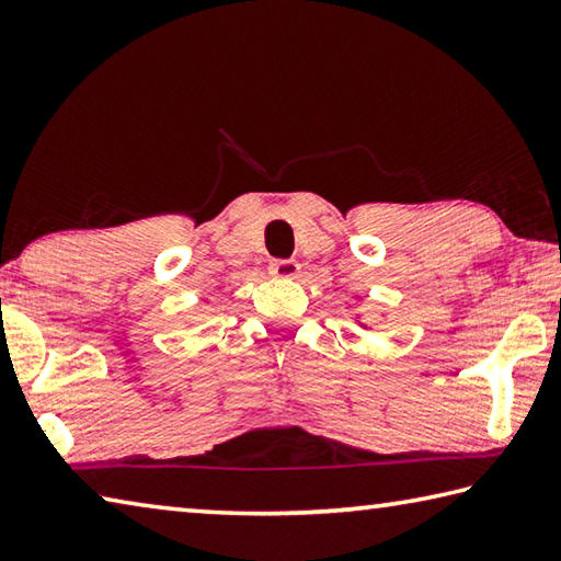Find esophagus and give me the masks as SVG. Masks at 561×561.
Instances as JSON below:
<instances>
[{"label": "esophagus", "instance_id": "obj_1", "mask_svg": "<svg viewBox=\"0 0 561 561\" xmlns=\"http://www.w3.org/2000/svg\"><path fill=\"white\" fill-rule=\"evenodd\" d=\"M268 273L273 275V278H280V280H290L296 278V275L300 273V265L293 261V259H283V261H273Z\"/></svg>", "mask_w": 561, "mask_h": 561}]
</instances>
